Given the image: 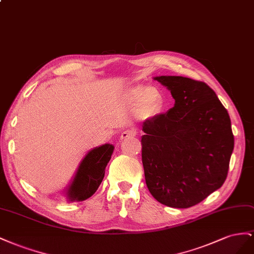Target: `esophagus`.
Masks as SVG:
<instances>
[{
  "label": "esophagus",
  "mask_w": 254,
  "mask_h": 254,
  "mask_svg": "<svg viewBox=\"0 0 254 254\" xmlns=\"http://www.w3.org/2000/svg\"><path fill=\"white\" fill-rule=\"evenodd\" d=\"M135 135H136V132L134 131V129L128 128V129H125V131L121 133L120 138L121 139H127V138H129V137H134Z\"/></svg>",
  "instance_id": "1"
}]
</instances>
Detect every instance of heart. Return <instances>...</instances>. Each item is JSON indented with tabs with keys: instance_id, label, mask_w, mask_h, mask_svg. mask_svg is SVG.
Here are the masks:
<instances>
[{
	"instance_id": "heart-1",
	"label": "heart",
	"mask_w": 254,
	"mask_h": 254,
	"mask_svg": "<svg viewBox=\"0 0 254 254\" xmlns=\"http://www.w3.org/2000/svg\"><path fill=\"white\" fill-rule=\"evenodd\" d=\"M128 102L135 104L139 101L138 115L141 118H148L153 115L161 104L162 97L158 89L153 86H135L128 90Z\"/></svg>"
}]
</instances>
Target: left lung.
<instances>
[{
    "mask_svg": "<svg viewBox=\"0 0 254 254\" xmlns=\"http://www.w3.org/2000/svg\"><path fill=\"white\" fill-rule=\"evenodd\" d=\"M155 79L170 90L176 103L143 123L144 179L162 204L187 208L227 179L234 148L230 116L204 82L164 75Z\"/></svg>",
    "mask_w": 254,
    "mask_h": 254,
    "instance_id": "obj_1",
    "label": "left lung"
}]
</instances>
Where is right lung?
<instances>
[{
  "mask_svg": "<svg viewBox=\"0 0 254 254\" xmlns=\"http://www.w3.org/2000/svg\"><path fill=\"white\" fill-rule=\"evenodd\" d=\"M113 151V144L106 143L87 153L68 188L70 201H84L97 191L104 178L105 168Z\"/></svg>",
  "mask_w": 254,
  "mask_h": 254,
  "instance_id": "add662e5",
  "label": "right lung"
}]
</instances>
